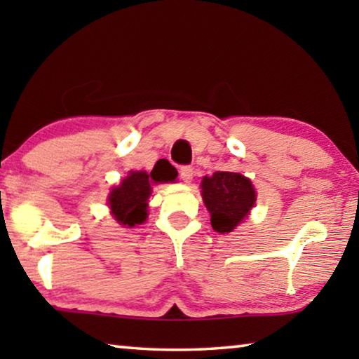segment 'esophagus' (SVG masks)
Returning a JSON list of instances; mask_svg holds the SVG:
<instances>
[{
  "label": "esophagus",
  "mask_w": 359,
  "mask_h": 359,
  "mask_svg": "<svg viewBox=\"0 0 359 359\" xmlns=\"http://www.w3.org/2000/svg\"><path fill=\"white\" fill-rule=\"evenodd\" d=\"M193 175H194L193 168H190V166H182L180 168V179L184 180L185 184H190V182L193 180Z\"/></svg>",
  "instance_id": "1"
}]
</instances>
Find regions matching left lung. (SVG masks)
<instances>
[{"label":"left lung","mask_w":359,"mask_h":359,"mask_svg":"<svg viewBox=\"0 0 359 359\" xmlns=\"http://www.w3.org/2000/svg\"><path fill=\"white\" fill-rule=\"evenodd\" d=\"M203 201L217 233H231L250 214L257 193L250 179L239 172L217 171L201 182Z\"/></svg>","instance_id":"1"}]
</instances>
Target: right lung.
<instances>
[{
    "label": "right lung",
    "mask_w": 359,
    "mask_h": 359,
    "mask_svg": "<svg viewBox=\"0 0 359 359\" xmlns=\"http://www.w3.org/2000/svg\"><path fill=\"white\" fill-rule=\"evenodd\" d=\"M175 174L172 168H155L150 174L145 171H130L118 187L109 193V209L112 217L126 228H133L147 220V201L151 184L172 182Z\"/></svg>",
    "instance_id": "1"
}]
</instances>
